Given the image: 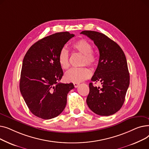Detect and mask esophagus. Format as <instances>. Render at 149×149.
I'll list each match as a JSON object with an SVG mask.
<instances>
[{
	"label": "esophagus",
	"mask_w": 149,
	"mask_h": 149,
	"mask_svg": "<svg viewBox=\"0 0 149 149\" xmlns=\"http://www.w3.org/2000/svg\"><path fill=\"white\" fill-rule=\"evenodd\" d=\"M74 87L76 88H77V87L79 86V83H74Z\"/></svg>",
	"instance_id": "esophagus-1"
}]
</instances>
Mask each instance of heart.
Wrapping results in <instances>:
<instances>
[{
	"label": "heart",
	"instance_id": "1",
	"mask_svg": "<svg viewBox=\"0 0 149 149\" xmlns=\"http://www.w3.org/2000/svg\"><path fill=\"white\" fill-rule=\"evenodd\" d=\"M72 48L76 51L83 54L81 65H87L90 66H94L97 65L98 57L97 54L92 51L91 43L84 38L74 42L72 45ZM69 52L63 48H62L58 56V61L61 68L66 69L69 67ZM91 75V71L86 67L74 68L66 72L65 78L66 81L72 83H80L88 79Z\"/></svg>",
	"mask_w": 149,
	"mask_h": 149
}]
</instances>
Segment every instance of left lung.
I'll return each mask as SVG.
<instances>
[{
  "mask_svg": "<svg viewBox=\"0 0 149 149\" xmlns=\"http://www.w3.org/2000/svg\"><path fill=\"white\" fill-rule=\"evenodd\" d=\"M81 34L93 40L100 52L98 64L91 80L100 82L101 86L89 83L87 104L97 115H113L123 105L129 86L126 56L120 46L104 34L93 31H83Z\"/></svg>",
  "mask_w": 149,
  "mask_h": 149,
  "instance_id": "obj_1",
  "label": "left lung"
}]
</instances>
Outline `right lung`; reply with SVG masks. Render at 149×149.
<instances>
[{
  "mask_svg": "<svg viewBox=\"0 0 149 149\" xmlns=\"http://www.w3.org/2000/svg\"><path fill=\"white\" fill-rule=\"evenodd\" d=\"M74 34L57 33L37 41L30 47L23 60L20 91L29 111L49 120L59 115L67 103L73 83H59L63 75L58 61L60 50Z\"/></svg>",
  "mask_w": 149,
  "mask_h": 149,
  "instance_id": "add662e5",
  "label": "right lung"
}]
</instances>
